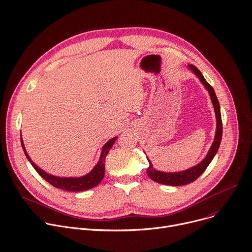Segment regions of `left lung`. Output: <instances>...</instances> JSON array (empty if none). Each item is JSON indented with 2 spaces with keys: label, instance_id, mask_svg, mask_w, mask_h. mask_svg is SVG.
<instances>
[{
  "label": "left lung",
  "instance_id": "obj_1",
  "mask_svg": "<svg viewBox=\"0 0 252 252\" xmlns=\"http://www.w3.org/2000/svg\"><path fill=\"white\" fill-rule=\"evenodd\" d=\"M188 68L196 75L199 80L201 81V83L204 85V87L206 88V90L208 91L210 98H211V102L213 104L214 107V112L216 115V132H215V137H214V141L207 153V155L205 156V158L196 166H193L189 169H186L184 171H179V172H162V171H158L156 170L153 164L150 162V160L148 159L149 162V167L147 169V174L148 176L161 184H165V185H171V186H181V185H186L188 183H191L193 181L196 180L207 168V166L210 164V162L212 161V159L214 158L215 154L218 151L220 142H221V138H222V121H221V113H220V106H219V102L217 100V97L215 95V92L213 90V88L209 85L207 83V81L204 79L203 75L201 74V72L195 67L194 65H188Z\"/></svg>",
  "mask_w": 252,
  "mask_h": 252
}]
</instances>
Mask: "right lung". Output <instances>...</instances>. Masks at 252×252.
<instances>
[{
    "label": "right lung",
    "mask_w": 252,
    "mask_h": 252,
    "mask_svg": "<svg viewBox=\"0 0 252 252\" xmlns=\"http://www.w3.org/2000/svg\"><path fill=\"white\" fill-rule=\"evenodd\" d=\"M117 137H114L110 139V140L103 146L102 148V152L100 155V159L98 161V163L96 164V166L91 170V172H89L88 174L84 175L82 177H58V176H54L51 174H48L47 172H45L44 170H42L41 168L31 160L30 156L28 155L25 145L23 143L22 137H21V144H22V148L25 152V155L27 157V159L30 161V163L32 164V166L35 168V170L39 173V175L41 177H43L47 182H49L51 185H53L56 188L59 189H63L65 191H84V190H88L91 189L95 186H97L103 179L104 174H105V159L106 156L108 154V152L110 151V149L113 146V144L115 143Z\"/></svg>",
    "instance_id": "add662e5"
}]
</instances>
